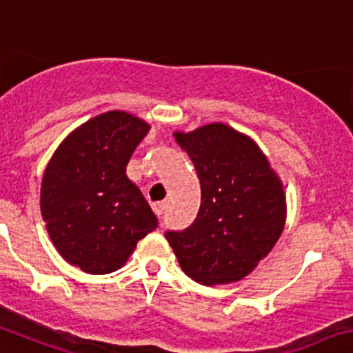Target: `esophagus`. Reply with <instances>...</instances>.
Segmentation results:
<instances>
[{
  "mask_svg": "<svg viewBox=\"0 0 353 353\" xmlns=\"http://www.w3.org/2000/svg\"><path fill=\"white\" fill-rule=\"evenodd\" d=\"M164 208H166V203H164V201H157V203H152V210H154V213L157 214V216H161V214L164 213Z\"/></svg>",
  "mask_w": 353,
  "mask_h": 353,
  "instance_id": "34e87169",
  "label": "esophagus"
}]
</instances>
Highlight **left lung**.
Wrapping results in <instances>:
<instances>
[{"instance_id": "8db88e82", "label": "left lung", "mask_w": 353, "mask_h": 353, "mask_svg": "<svg viewBox=\"0 0 353 353\" xmlns=\"http://www.w3.org/2000/svg\"><path fill=\"white\" fill-rule=\"evenodd\" d=\"M201 182L189 229L166 232L182 270L204 286L237 283L256 268L286 225V194L258 143L223 123L174 132Z\"/></svg>"}]
</instances>
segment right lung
<instances>
[{
    "instance_id": "obj_1",
    "label": "right lung",
    "mask_w": 353,
    "mask_h": 353,
    "mask_svg": "<svg viewBox=\"0 0 353 353\" xmlns=\"http://www.w3.org/2000/svg\"><path fill=\"white\" fill-rule=\"evenodd\" d=\"M150 126L109 110L67 135L46 164L41 216L60 256L88 274H110L157 227L126 166Z\"/></svg>"
}]
</instances>
